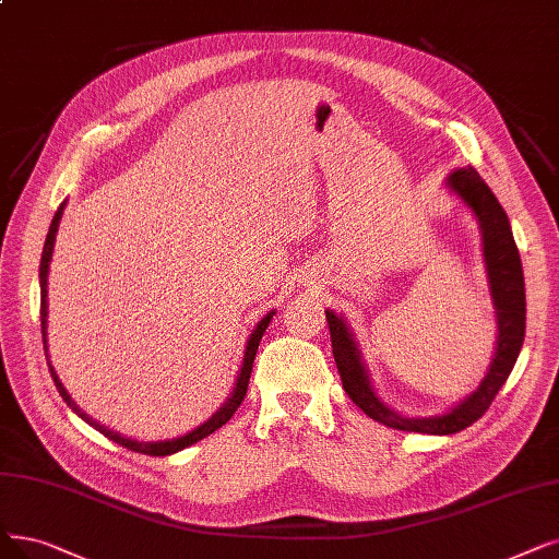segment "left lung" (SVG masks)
Returning <instances> with one entry per match:
<instances>
[{
	"mask_svg": "<svg viewBox=\"0 0 559 559\" xmlns=\"http://www.w3.org/2000/svg\"><path fill=\"white\" fill-rule=\"evenodd\" d=\"M444 188L456 194L479 222L488 294L496 309V353L477 390L463 396L456 406L442 415L408 417L404 413H396L378 396L369 378V369L362 360V350L357 346L346 321L340 314H334L332 309H325L334 362H337L344 390L353 404L390 429L431 436H452L456 431H463L488 411V406L493 404L496 394L509 378L513 365H516L525 337L523 265L504 209L484 183V178L477 174L475 167L452 169L448 178H444Z\"/></svg>",
	"mask_w": 559,
	"mask_h": 559,
	"instance_id": "obj_1",
	"label": "left lung"
}]
</instances>
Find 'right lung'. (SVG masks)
Here are the masks:
<instances>
[{
	"label": "right lung",
	"instance_id": "add662e5",
	"mask_svg": "<svg viewBox=\"0 0 559 559\" xmlns=\"http://www.w3.org/2000/svg\"><path fill=\"white\" fill-rule=\"evenodd\" d=\"M63 209H66V202L57 209L55 217H52V225H50V231H48V238H46V245H43V254H40V267H38V282H40V332H43V348H46V357H48V367H50V373H52V381L61 394V399L69 404V408L80 415L86 424H92V427L96 431H100L105 438L115 440L117 444H121V448H128L132 452H140V454H148V456H169V454H176L181 452L186 448H190V444L199 442L202 438L211 436L213 431H217L222 424H227L231 419V415L238 411V406L242 404L245 399V392H248V383H250V373H252V365H254V355H257V348H259V342L263 337V332L267 328V323H271V319L275 317V309L267 311V314L257 323V328L252 330V334L248 337V344H245V353H242V365H240V371H238V378H236V385L231 390V394L227 396L225 404H222L204 424H199L197 429L178 436V438H169V440H155V442H144V440H135V438H126L117 431H111L107 427H103L100 421H96L94 417H88L75 401L71 399V394L66 392L63 383L59 381V376L50 362V355H48V273H50V261H52V250H55V240H57V231H59V219L63 215Z\"/></svg>",
	"mask_w": 559,
	"mask_h": 559
}]
</instances>
